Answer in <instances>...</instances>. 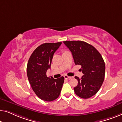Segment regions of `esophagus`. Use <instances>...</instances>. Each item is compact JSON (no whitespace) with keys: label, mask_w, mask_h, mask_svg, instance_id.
Segmentation results:
<instances>
[{"label":"esophagus","mask_w":122,"mask_h":122,"mask_svg":"<svg viewBox=\"0 0 122 122\" xmlns=\"http://www.w3.org/2000/svg\"><path fill=\"white\" fill-rule=\"evenodd\" d=\"M64 78L66 79H69V80H71V79L72 77H70V76H68L67 75H65Z\"/></svg>","instance_id":"1"}]
</instances>
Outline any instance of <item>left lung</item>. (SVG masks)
<instances>
[{
	"mask_svg": "<svg viewBox=\"0 0 122 122\" xmlns=\"http://www.w3.org/2000/svg\"><path fill=\"white\" fill-rule=\"evenodd\" d=\"M71 51L75 65L81 66L83 75L81 78L75 76L78 85L74 88L76 95L89 98L96 95L104 79L105 63L95 47L82 41H63Z\"/></svg>",
	"mask_w": 122,
	"mask_h": 122,
	"instance_id": "1",
	"label": "left lung"
}]
</instances>
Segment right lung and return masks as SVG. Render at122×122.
<instances>
[{
  "label": "right lung",
  "instance_id": "obj_1",
  "mask_svg": "<svg viewBox=\"0 0 122 122\" xmlns=\"http://www.w3.org/2000/svg\"><path fill=\"white\" fill-rule=\"evenodd\" d=\"M62 42L45 43L38 46L30 56L27 65V76L32 90L43 101L50 102L57 98L64 82V77H48L53 55Z\"/></svg>",
  "mask_w": 122,
  "mask_h": 122
}]
</instances>
